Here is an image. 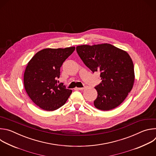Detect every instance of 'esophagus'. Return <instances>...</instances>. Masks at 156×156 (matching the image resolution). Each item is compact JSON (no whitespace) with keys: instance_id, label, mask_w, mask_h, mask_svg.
I'll return each instance as SVG.
<instances>
[{"instance_id":"1","label":"esophagus","mask_w":156,"mask_h":156,"mask_svg":"<svg viewBox=\"0 0 156 156\" xmlns=\"http://www.w3.org/2000/svg\"><path fill=\"white\" fill-rule=\"evenodd\" d=\"M84 89V87H76V90H83Z\"/></svg>"}]
</instances>
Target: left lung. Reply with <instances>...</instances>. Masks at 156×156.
<instances>
[{
	"label": "left lung",
	"mask_w": 156,
	"mask_h": 156,
	"mask_svg": "<svg viewBox=\"0 0 156 156\" xmlns=\"http://www.w3.org/2000/svg\"><path fill=\"white\" fill-rule=\"evenodd\" d=\"M76 49L86 66L93 73L101 72L102 81L95 87L98 95L94 106L107 111L120 105L135 81L134 65L129 54L107 43L81 45Z\"/></svg>",
	"instance_id": "obj_1"
}]
</instances>
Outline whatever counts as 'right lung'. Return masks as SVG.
Wrapping results in <instances>:
<instances>
[{
	"label": "right lung",
	"mask_w": 156,
	"mask_h": 156,
	"mask_svg": "<svg viewBox=\"0 0 156 156\" xmlns=\"http://www.w3.org/2000/svg\"><path fill=\"white\" fill-rule=\"evenodd\" d=\"M75 47L44 49L28 63L24 73V86L32 101L41 108L53 111L63 105L72 93L63 84H57L63 62Z\"/></svg>",
	"instance_id": "right-lung-1"
}]
</instances>
